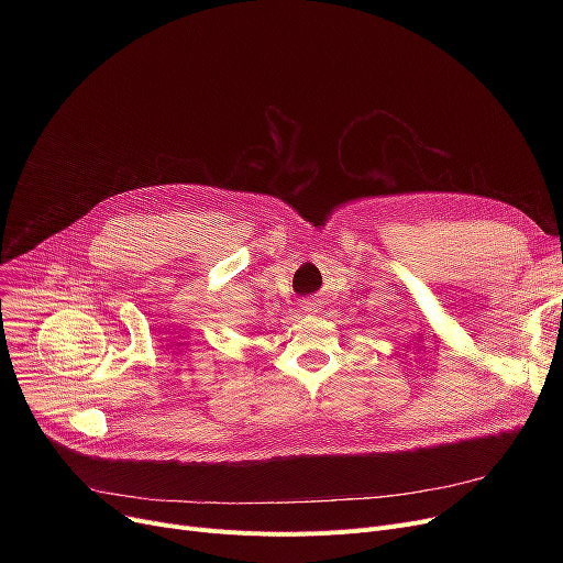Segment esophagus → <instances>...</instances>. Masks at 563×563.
<instances>
[{
  "label": "esophagus",
  "mask_w": 563,
  "mask_h": 563,
  "mask_svg": "<svg viewBox=\"0 0 563 563\" xmlns=\"http://www.w3.org/2000/svg\"><path fill=\"white\" fill-rule=\"evenodd\" d=\"M303 310H306V312H312V314H314V312L319 310V306H317V301H306V303H303Z\"/></svg>",
  "instance_id": "34e87169"
}]
</instances>
